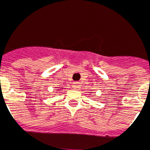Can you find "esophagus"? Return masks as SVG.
<instances>
[{
    "instance_id": "esophagus-1",
    "label": "esophagus",
    "mask_w": 150,
    "mask_h": 150,
    "mask_svg": "<svg viewBox=\"0 0 150 150\" xmlns=\"http://www.w3.org/2000/svg\"><path fill=\"white\" fill-rule=\"evenodd\" d=\"M80 86H81V85H80V83L79 82H74L72 85L73 88H74V90H80Z\"/></svg>"
}]
</instances>
